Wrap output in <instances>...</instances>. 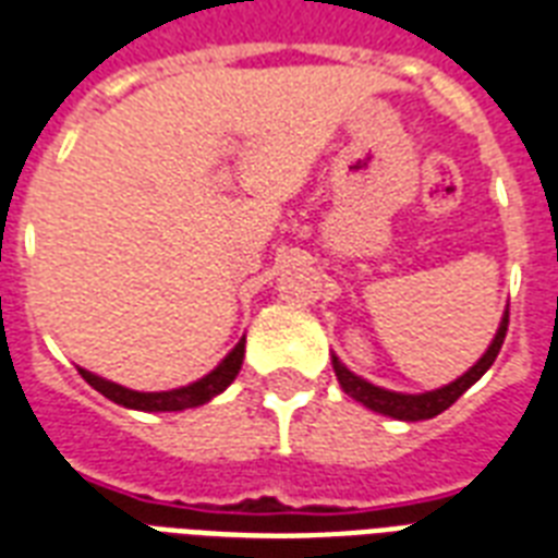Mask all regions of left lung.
<instances>
[{
	"label": "left lung",
	"mask_w": 558,
	"mask_h": 558,
	"mask_svg": "<svg viewBox=\"0 0 558 558\" xmlns=\"http://www.w3.org/2000/svg\"><path fill=\"white\" fill-rule=\"evenodd\" d=\"M506 327H509V307H506L504 322H500V327H497L492 345H488L486 354L480 356L477 365H471L459 380L448 383V386H441V389H433V392H424V395L389 392V389H380V386H374V383L356 377L354 372H348L345 365L339 363V360L333 356L336 380H339V386L345 389V395H351L354 401H360L363 407H368V410L380 412V415H392V418L398 421L433 418V415H439V412L448 410L459 395L468 392V389H471V386H474V383L488 372V368H492V363H495L497 354H500V348H504Z\"/></svg>",
	"instance_id": "8db88e82"
}]
</instances>
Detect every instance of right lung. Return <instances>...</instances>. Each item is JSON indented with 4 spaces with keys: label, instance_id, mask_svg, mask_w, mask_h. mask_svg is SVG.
<instances>
[{
    "label": "right lung",
    "instance_id": "1",
    "mask_svg": "<svg viewBox=\"0 0 558 558\" xmlns=\"http://www.w3.org/2000/svg\"><path fill=\"white\" fill-rule=\"evenodd\" d=\"M242 356H245V339H240L231 354L225 356L222 363L216 365L210 374H204L202 380L190 383V386H181V389H172V392H134V389H125V386H119V383L96 377V374L84 372V368H78V372L96 392H101L105 398L119 403V407L143 412H181L193 410V407H202V403L213 401L219 392H225L233 383V377L240 374Z\"/></svg>",
    "mask_w": 558,
    "mask_h": 558
}]
</instances>
